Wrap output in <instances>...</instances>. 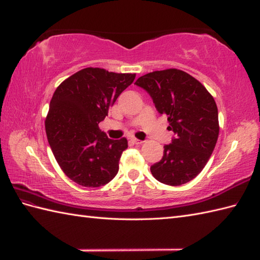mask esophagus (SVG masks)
<instances>
[{"label": "esophagus", "mask_w": 260, "mask_h": 260, "mask_svg": "<svg viewBox=\"0 0 260 260\" xmlns=\"http://www.w3.org/2000/svg\"><path fill=\"white\" fill-rule=\"evenodd\" d=\"M131 141L135 143V145H141V143L143 142L142 140H139V139H136V138H132L131 139Z\"/></svg>", "instance_id": "obj_1"}]
</instances>
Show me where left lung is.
I'll return each instance as SVG.
<instances>
[{
  "label": "left lung",
  "mask_w": 260,
  "mask_h": 260,
  "mask_svg": "<svg viewBox=\"0 0 260 260\" xmlns=\"http://www.w3.org/2000/svg\"><path fill=\"white\" fill-rule=\"evenodd\" d=\"M160 114H167L175 134L164 146L159 162L150 167L158 181L181 186L197 177L208 162L219 135L218 109L198 80L177 69L154 71L137 80Z\"/></svg>",
  "instance_id": "obj_1"
}]
</instances>
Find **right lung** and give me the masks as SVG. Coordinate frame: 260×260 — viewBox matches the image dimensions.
<instances>
[{"instance_id":"right-lung-1","label":"right lung","mask_w":260,"mask_h":260,"mask_svg":"<svg viewBox=\"0 0 260 260\" xmlns=\"http://www.w3.org/2000/svg\"><path fill=\"white\" fill-rule=\"evenodd\" d=\"M136 74L86 68L57 86L45 120L48 140L63 172L83 187H101L118 174L125 138L109 139L99 129Z\"/></svg>"}]
</instances>
